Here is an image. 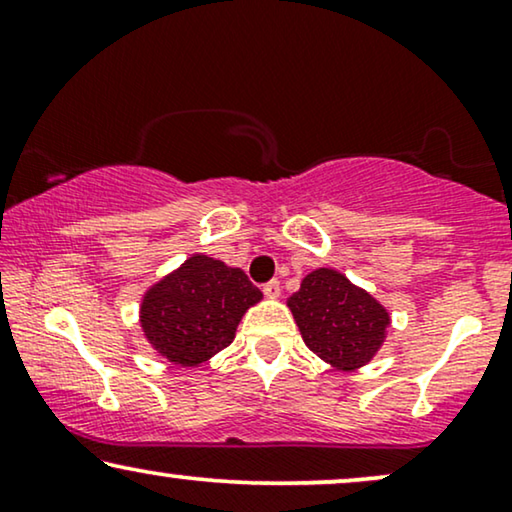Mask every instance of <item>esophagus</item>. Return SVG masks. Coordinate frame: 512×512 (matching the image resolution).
Listing matches in <instances>:
<instances>
[{
    "mask_svg": "<svg viewBox=\"0 0 512 512\" xmlns=\"http://www.w3.org/2000/svg\"><path fill=\"white\" fill-rule=\"evenodd\" d=\"M263 293L268 298H279V293H282V286H279L277 279H270L268 284H263Z\"/></svg>",
    "mask_w": 512,
    "mask_h": 512,
    "instance_id": "obj_1",
    "label": "esophagus"
}]
</instances>
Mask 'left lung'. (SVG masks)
Listing matches in <instances>:
<instances>
[{"label":"left lung","instance_id":"1","mask_svg":"<svg viewBox=\"0 0 512 512\" xmlns=\"http://www.w3.org/2000/svg\"><path fill=\"white\" fill-rule=\"evenodd\" d=\"M289 307L305 345L340 370L366 366L389 326V312L331 268L310 272Z\"/></svg>","mask_w":512,"mask_h":512}]
</instances>
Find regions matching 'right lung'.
Listing matches in <instances>:
<instances>
[{"label":"right lung","instance_id":"add662e5","mask_svg":"<svg viewBox=\"0 0 512 512\" xmlns=\"http://www.w3.org/2000/svg\"><path fill=\"white\" fill-rule=\"evenodd\" d=\"M261 298L240 268L195 254L146 291L142 328L167 361L198 366L233 342L242 314Z\"/></svg>","mask_w":512,"mask_h":512}]
</instances>
